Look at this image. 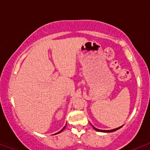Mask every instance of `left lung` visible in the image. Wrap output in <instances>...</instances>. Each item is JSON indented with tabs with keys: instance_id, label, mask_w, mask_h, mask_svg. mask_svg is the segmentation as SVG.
<instances>
[{
	"instance_id": "8db88e82",
	"label": "left lung",
	"mask_w": 150,
	"mask_h": 150,
	"mask_svg": "<svg viewBox=\"0 0 150 150\" xmlns=\"http://www.w3.org/2000/svg\"><path fill=\"white\" fill-rule=\"evenodd\" d=\"M91 125H92V124H91ZM92 126H93V128L94 129H95V130L96 131L101 132H115V131H116V130H118V129H120V128H122V126H120V127H118V128H117L112 129V130H100V129H97V128H95V127H94L93 125H92Z\"/></svg>"
}]
</instances>
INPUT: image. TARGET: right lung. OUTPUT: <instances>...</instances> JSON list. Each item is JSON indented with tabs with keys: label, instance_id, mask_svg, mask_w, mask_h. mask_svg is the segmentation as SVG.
<instances>
[{
	"label": "right lung",
	"instance_id": "add662e5",
	"mask_svg": "<svg viewBox=\"0 0 150 150\" xmlns=\"http://www.w3.org/2000/svg\"><path fill=\"white\" fill-rule=\"evenodd\" d=\"M66 126H67V124H65V126L64 127H63V128L62 129V130H61L59 132H58L57 133H56V134H59V133H60V132H62L63 130H64V129L66 128Z\"/></svg>",
	"mask_w": 150,
	"mask_h": 150
}]
</instances>
